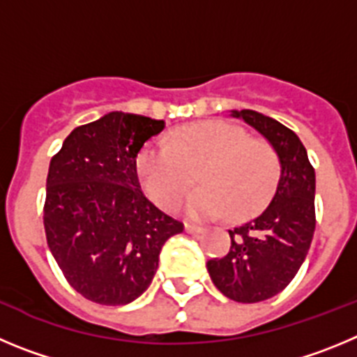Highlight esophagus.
<instances>
[{
    "label": "esophagus",
    "mask_w": 357,
    "mask_h": 357,
    "mask_svg": "<svg viewBox=\"0 0 357 357\" xmlns=\"http://www.w3.org/2000/svg\"><path fill=\"white\" fill-rule=\"evenodd\" d=\"M185 231H186V233L197 234V233H201L202 227H201V226H195V224H188V222H186V224H185Z\"/></svg>",
    "instance_id": "1"
}]
</instances>
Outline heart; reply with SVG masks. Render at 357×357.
Returning <instances> with one entry per match:
<instances>
[{
	"instance_id": "obj_1",
	"label": "heart",
	"mask_w": 357,
	"mask_h": 357,
	"mask_svg": "<svg viewBox=\"0 0 357 357\" xmlns=\"http://www.w3.org/2000/svg\"><path fill=\"white\" fill-rule=\"evenodd\" d=\"M137 176L144 192L162 208H174L197 169L201 185L185 199L190 217L224 210L231 218L252 215L271 201L281 179L278 151L243 128L222 121L190 124L139 151Z\"/></svg>"
}]
</instances>
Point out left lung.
<instances>
[{
	"label": "left lung",
	"instance_id": "obj_1",
	"mask_svg": "<svg viewBox=\"0 0 357 357\" xmlns=\"http://www.w3.org/2000/svg\"><path fill=\"white\" fill-rule=\"evenodd\" d=\"M265 137L281 160V179L258 215L229 229L224 258L206 263L215 287L236 303H259L290 284L314 233V169L290 128L255 110H231Z\"/></svg>",
	"mask_w": 357,
	"mask_h": 357
}]
</instances>
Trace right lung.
Listing matches in <instances>:
<instances>
[{"label":"right lung","instance_id":"1","mask_svg":"<svg viewBox=\"0 0 357 357\" xmlns=\"http://www.w3.org/2000/svg\"><path fill=\"white\" fill-rule=\"evenodd\" d=\"M163 121L110 112L83 124L51 158L44 202L47 247L67 282L105 306L139 298L167 240L183 224L140 190L135 160Z\"/></svg>","mask_w":357,"mask_h":357}]
</instances>
